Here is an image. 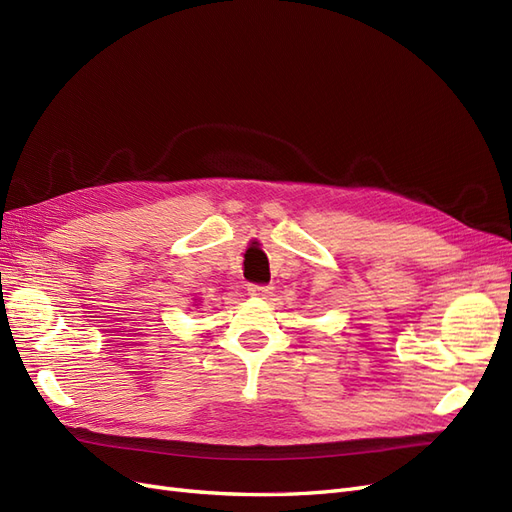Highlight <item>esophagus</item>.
Returning a JSON list of instances; mask_svg holds the SVG:
<instances>
[{"label":"esophagus","mask_w":512,"mask_h":512,"mask_svg":"<svg viewBox=\"0 0 512 512\" xmlns=\"http://www.w3.org/2000/svg\"><path fill=\"white\" fill-rule=\"evenodd\" d=\"M273 288L271 286H256V284H250L247 286V292L252 294V297H258V299H269L271 297V292Z\"/></svg>","instance_id":"obj_1"}]
</instances>
